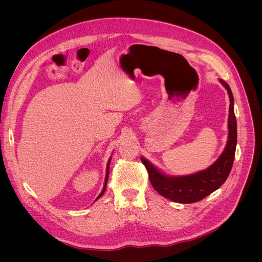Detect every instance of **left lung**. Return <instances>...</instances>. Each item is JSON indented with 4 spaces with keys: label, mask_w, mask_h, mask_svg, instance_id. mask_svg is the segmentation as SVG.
<instances>
[{
    "label": "left lung",
    "mask_w": 262,
    "mask_h": 262,
    "mask_svg": "<svg viewBox=\"0 0 262 262\" xmlns=\"http://www.w3.org/2000/svg\"><path fill=\"white\" fill-rule=\"evenodd\" d=\"M220 81L227 89L229 95V133L224 152L211 167L192 175L171 177L159 172L147 160L141 157V161L147 170L149 182L154 189L160 195L173 202L190 204L208 196L225 183L232 168L237 145V121L233 112V96L227 82L222 79H220Z\"/></svg>",
    "instance_id": "8db88e82"
}]
</instances>
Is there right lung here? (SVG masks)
Here are the masks:
<instances>
[{
    "instance_id": "obj_1",
    "label": "right lung",
    "mask_w": 262,
    "mask_h": 262,
    "mask_svg": "<svg viewBox=\"0 0 262 262\" xmlns=\"http://www.w3.org/2000/svg\"><path fill=\"white\" fill-rule=\"evenodd\" d=\"M110 160H112V158H110L109 160H108V163H107V170H106V178H105V184H104V188H103V190H102V192L100 193V195L96 198V200L98 199H100L103 194H104V192H105V190H106V185H107V182H108V176H109V164H110Z\"/></svg>"
}]
</instances>
